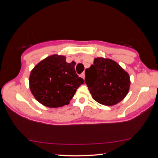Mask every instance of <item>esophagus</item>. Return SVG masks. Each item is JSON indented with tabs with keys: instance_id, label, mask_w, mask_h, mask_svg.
Here are the masks:
<instances>
[{
	"instance_id": "obj_1",
	"label": "esophagus",
	"mask_w": 158,
	"mask_h": 158,
	"mask_svg": "<svg viewBox=\"0 0 158 158\" xmlns=\"http://www.w3.org/2000/svg\"><path fill=\"white\" fill-rule=\"evenodd\" d=\"M81 77H82L83 79H85V73H83L81 74Z\"/></svg>"
}]
</instances>
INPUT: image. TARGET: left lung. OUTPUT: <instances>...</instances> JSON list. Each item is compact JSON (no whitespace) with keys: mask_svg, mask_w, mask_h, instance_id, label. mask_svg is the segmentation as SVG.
Returning <instances> with one entry per match:
<instances>
[{"mask_svg":"<svg viewBox=\"0 0 158 158\" xmlns=\"http://www.w3.org/2000/svg\"><path fill=\"white\" fill-rule=\"evenodd\" d=\"M85 82L93 100L101 105L113 106L123 100L130 89V76L114 60L96 58L85 69Z\"/></svg>","mask_w":158,"mask_h":158,"instance_id":"8db88e82","label":"left lung"}]
</instances>
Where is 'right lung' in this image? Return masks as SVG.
I'll return each instance as SVG.
<instances>
[{
  "label": "right lung",
  "instance_id": "add662e5",
  "mask_svg": "<svg viewBox=\"0 0 158 158\" xmlns=\"http://www.w3.org/2000/svg\"><path fill=\"white\" fill-rule=\"evenodd\" d=\"M64 56L52 55L34 67L29 77L30 90L45 106L57 108L69 103L77 89L84 84L77 75L74 62H66Z\"/></svg>",
  "mask_w": 158,
  "mask_h": 158
}]
</instances>
